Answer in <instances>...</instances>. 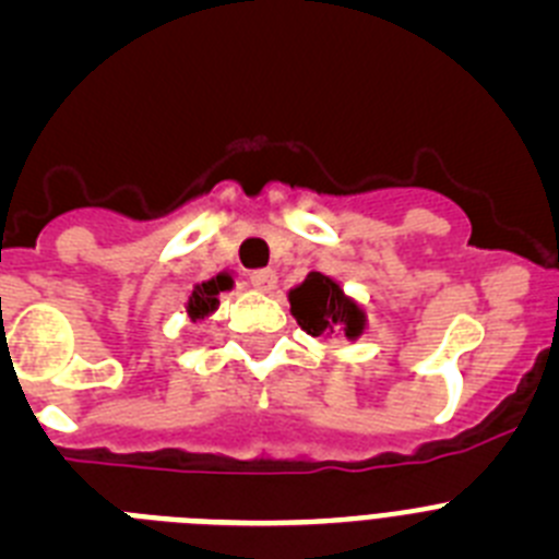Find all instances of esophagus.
<instances>
[{
	"mask_svg": "<svg viewBox=\"0 0 559 559\" xmlns=\"http://www.w3.org/2000/svg\"><path fill=\"white\" fill-rule=\"evenodd\" d=\"M249 283H251V288H254V290H263V294H271V290L276 288V274L271 269L251 271Z\"/></svg>",
	"mask_w": 559,
	"mask_h": 559,
	"instance_id": "34e87169",
	"label": "esophagus"
}]
</instances>
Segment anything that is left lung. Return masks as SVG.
I'll return each instance as SVG.
<instances>
[{
	"label": "left lung",
	"instance_id": "1",
	"mask_svg": "<svg viewBox=\"0 0 559 559\" xmlns=\"http://www.w3.org/2000/svg\"><path fill=\"white\" fill-rule=\"evenodd\" d=\"M288 302L296 324L308 335L338 330L349 341H358L367 330V310L341 288L338 280L322 274V271H310L302 283L290 288Z\"/></svg>",
	"mask_w": 559,
	"mask_h": 559
}]
</instances>
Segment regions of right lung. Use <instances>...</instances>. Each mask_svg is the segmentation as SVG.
<instances>
[{"label":"right lung","instance_id":"right-lung-1","mask_svg":"<svg viewBox=\"0 0 559 559\" xmlns=\"http://www.w3.org/2000/svg\"><path fill=\"white\" fill-rule=\"evenodd\" d=\"M235 288V280H231L229 271H221L218 276H212V280H204V283L192 285L190 296H187L185 310L190 316V322H201V319H210L221 305V294L224 290Z\"/></svg>","mask_w":559,"mask_h":559}]
</instances>
